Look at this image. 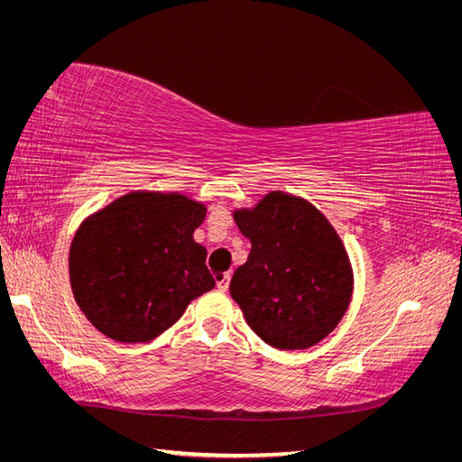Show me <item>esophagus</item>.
Wrapping results in <instances>:
<instances>
[{
    "label": "esophagus",
    "mask_w": 462,
    "mask_h": 462,
    "mask_svg": "<svg viewBox=\"0 0 462 462\" xmlns=\"http://www.w3.org/2000/svg\"><path fill=\"white\" fill-rule=\"evenodd\" d=\"M229 283H231V275L229 273H223L219 279H217V289L221 292H226L229 289Z\"/></svg>",
    "instance_id": "1"
}]
</instances>
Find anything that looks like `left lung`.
Returning <instances> with one entry per match:
<instances>
[{
	"label": "left lung",
	"instance_id": "left-lung-1",
	"mask_svg": "<svg viewBox=\"0 0 462 462\" xmlns=\"http://www.w3.org/2000/svg\"><path fill=\"white\" fill-rule=\"evenodd\" d=\"M233 217L253 245L229 285L250 329L282 351L326 339L353 297L351 262L326 216L273 190Z\"/></svg>",
	"mask_w": 462,
	"mask_h": 462
}]
</instances>
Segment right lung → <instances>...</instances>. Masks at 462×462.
<instances>
[{"label": "right lung", "instance_id": "add662e5", "mask_svg": "<svg viewBox=\"0 0 462 462\" xmlns=\"http://www.w3.org/2000/svg\"><path fill=\"white\" fill-rule=\"evenodd\" d=\"M206 206L179 192H129L79 227L69 279L90 324L119 343H148L212 291L194 241Z\"/></svg>", "mask_w": 462, "mask_h": 462}]
</instances>
